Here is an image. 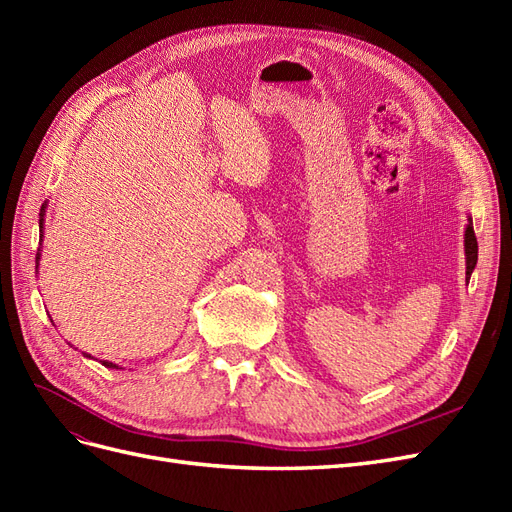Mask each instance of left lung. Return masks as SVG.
<instances>
[{
    "label": "left lung",
    "mask_w": 512,
    "mask_h": 512,
    "mask_svg": "<svg viewBox=\"0 0 512 512\" xmlns=\"http://www.w3.org/2000/svg\"><path fill=\"white\" fill-rule=\"evenodd\" d=\"M463 245H466V280H470V275L476 267L478 260V243H476V235H474V226H472V218L466 226V235H463Z\"/></svg>",
    "instance_id": "left-lung-1"
}]
</instances>
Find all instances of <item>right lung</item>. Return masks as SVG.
Here are the masks:
<instances>
[{
  "label": "right lung",
  "mask_w": 512,
  "mask_h": 512,
  "mask_svg": "<svg viewBox=\"0 0 512 512\" xmlns=\"http://www.w3.org/2000/svg\"><path fill=\"white\" fill-rule=\"evenodd\" d=\"M44 209H46V203L42 205V209H40V230L44 228ZM40 260V250H38V254H36V262ZM36 269H38V265H36ZM89 356V354H87ZM102 365H106V367H111V369H121L119 365H115V363H111V361H102Z\"/></svg>",
  "instance_id": "1"
}]
</instances>
